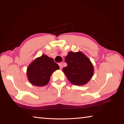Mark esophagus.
<instances>
[{"label": "esophagus", "mask_w": 124, "mask_h": 124, "mask_svg": "<svg viewBox=\"0 0 124 124\" xmlns=\"http://www.w3.org/2000/svg\"><path fill=\"white\" fill-rule=\"evenodd\" d=\"M58 64H59V66H60V69H62V68H63V64L62 63H60Z\"/></svg>", "instance_id": "esophagus-1"}]
</instances>
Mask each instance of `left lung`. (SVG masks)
I'll list each match as a JSON object with an SVG mask.
<instances>
[{"label":"left lung","mask_w":124,"mask_h":124,"mask_svg":"<svg viewBox=\"0 0 124 124\" xmlns=\"http://www.w3.org/2000/svg\"><path fill=\"white\" fill-rule=\"evenodd\" d=\"M67 66L62 69L68 80L74 85H82L87 83L94 73L92 62L82 52H68L65 57Z\"/></svg>","instance_id":"left-lung-1"}]
</instances>
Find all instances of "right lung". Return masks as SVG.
<instances>
[{
  "label": "right lung",
  "instance_id": "add662e5",
  "mask_svg": "<svg viewBox=\"0 0 124 124\" xmlns=\"http://www.w3.org/2000/svg\"><path fill=\"white\" fill-rule=\"evenodd\" d=\"M59 69V66L54 59L43 54L29 64L27 68V76L32 85L45 86L49 82L52 73Z\"/></svg>",
  "mask_w": 124,
  "mask_h": 124
}]
</instances>
